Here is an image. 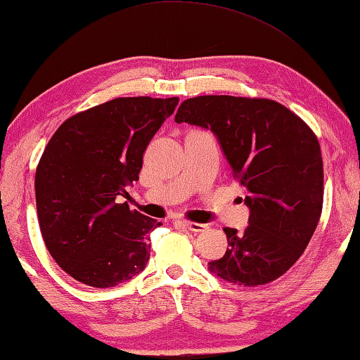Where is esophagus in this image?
<instances>
[{
  "label": "esophagus",
  "mask_w": 360,
  "mask_h": 360,
  "mask_svg": "<svg viewBox=\"0 0 360 360\" xmlns=\"http://www.w3.org/2000/svg\"><path fill=\"white\" fill-rule=\"evenodd\" d=\"M179 224H182L184 225V227L187 229V230H191V231H205V230H208V225L206 224H200V222H191V221H181Z\"/></svg>",
  "instance_id": "1"
}]
</instances>
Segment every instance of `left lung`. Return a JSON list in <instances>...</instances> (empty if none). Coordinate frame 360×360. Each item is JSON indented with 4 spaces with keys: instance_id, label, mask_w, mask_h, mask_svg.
<instances>
[{
    "instance_id": "1",
    "label": "left lung",
    "mask_w": 360,
    "mask_h": 360,
    "mask_svg": "<svg viewBox=\"0 0 360 360\" xmlns=\"http://www.w3.org/2000/svg\"><path fill=\"white\" fill-rule=\"evenodd\" d=\"M174 122L216 133L251 211L245 231L224 229L229 248L210 262V271L245 288L283 276L304 252L322 212L318 136L290 109L268 98L195 96L181 103Z\"/></svg>"
}]
</instances>
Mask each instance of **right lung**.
Returning a JSON list of instances; mask_svg holds the SVG:
<instances>
[{"label":"right lung","instance_id":"obj_1","mask_svg":"<svg viewBox=\"0 0 360 360\" xmlns=\"http://www.w3.org/2000/svg\"><path fill=\"white\" fill-rule=\"evenodd\" d=\"M179 98H114L66 119L39 158L36 210L49 254L76 281L114 288L144 270L162 222L117 203Z\"/></svg>","mask_w":360,"mask_h":360}]
</instances>
